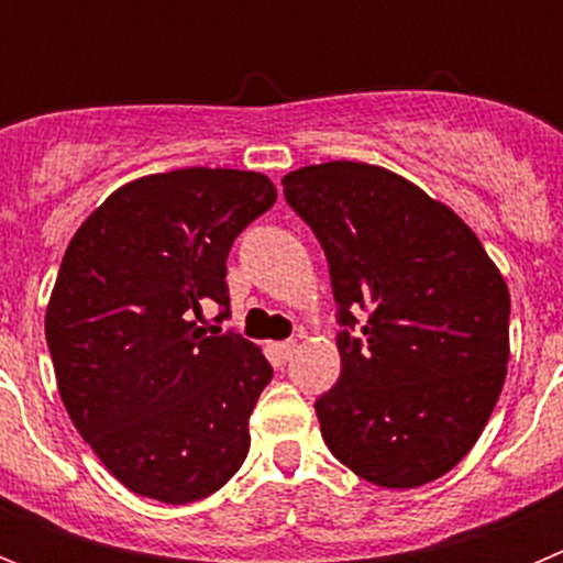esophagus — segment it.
I'll return each instance as SVG.
<instances>
[{
    "mask_svg": "<svg viewBox=\"0 0 563 563\" xmlns=\"http://www.w3.org/2000/svg\"><path fill=\"white\" fill-rule=\"evenodd\" d=\"M271 352H273V357H276L278 363H287L292 357V352H296V341H278V343H273Z\"/></svg>",
    "mask_w": 563,
    "mask_h": 563,
    "instance_id": "esophagus-1",
    "label": "esophagus"
}]
</instances>
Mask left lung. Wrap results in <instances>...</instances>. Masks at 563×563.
<instances>
[{
	"instance_id": "8db88e82",
	"label": "left lung",
	"mask_w": 563,
	"mask_h": 563,
	"mask_svg": "<svg viewBox=\"0 0 563 563\" xmlns=\"http://www.w3.org/2000/svg\"><path fill=\"white\" fill-rule=\"evenodd\" d=\"M338 305L341 377L316 400L327 449L361 479L420 487L474 449L505 386L510 292L476 233L369 163L282 180Z\"/></svg>"
}]
</instances>
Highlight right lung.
<instances>
[{
    "label": "right lung",
    "instance_id": "right-lung-1",
    "mask_svg": "<svg viewBox=\"0 0 563 563\" xmlns=\"http://www.w3.org/2000/svg\"><path fill=\"white\" fill-rule=\"evenodd\" d=\"M276 202L258 172L177 168L109 194L62 258L44 316L58 395L109 474L166 505L220 490L251 449L273 366L228 318L233 239Z\"/></svg>",
    "mask_w": 563,
    "mask_h": 563
}]
</instances>
